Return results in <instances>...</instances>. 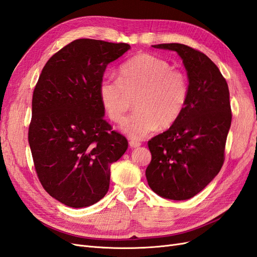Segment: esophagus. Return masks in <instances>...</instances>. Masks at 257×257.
I'll return each instance as SVG.
<instances>
[{"label":"esophagus","mask_w":257,"mask_h":257,"mask_svg":"<svg viewBox=\"0 0 257 257\" xmlns=\"http://www.w3.org/2000/svg\"><path fill=\"white\" fill-rule=\"evenodd\" d=\"M128 145H130V147H131V148H137V147L141 146L142 144L139 143V142H137V141H130Z\"/></svg>","instance_id":"obj_1"}]
</instances>
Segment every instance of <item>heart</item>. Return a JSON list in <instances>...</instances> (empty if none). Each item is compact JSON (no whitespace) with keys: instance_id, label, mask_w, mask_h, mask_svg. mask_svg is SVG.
Returning a JSON list of instances; mask_svg holds the SVG:
<instances>
[{"instance_id":"obj_1","label":"heart","mask_w":257,"mask_h":257,"mask_svg":"<svg viewBox=\"0 0 257 257\" xmlns=\"http://www.w3.org/2000/svg\"><path fill=\"white\" fill-rule=\"evenodd\" d=\"M100 103L109 118L121 123L135 98L136 111L123 124V131L141 139L159 126L168 127L180 118L189 98L185 74L149 53H138L120 67V77L99 83Z\"/></svg>"}]
</instances>
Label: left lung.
<instances>
[{
  "mask_svg": "<svg viewBox=\"0 0 257 257\" xmlns=\"http://www.w3.org/2000/svg\"><path fill=\"white\" fill-rule=\"evenodd\" d=\"M153 47L176 51L182 59L189 98L180 118L148 142L152 160L146 177L158 195L190 199L213 180L224 163L231 123L228 85L205 53L177 43Z\"/></svg>",
  "mask_w": 257,
  "mask_h": 257,
  "instance_id": "1",
  "label": "left lung"
}]
</instances>
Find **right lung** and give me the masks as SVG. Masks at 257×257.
<instances>
[{"instance_id":"right-lung-1","label":"right lung","mask_w":257,"mask_h":257,"mask_svg":"<svg viewBox=\"0 0 257 257\" xmlns=\"http://www.w3.org/2000/svg\"><path fill=\"white\" fill-rule=\"evenodd\" d=\"M124 43L81 38L48 60L35 85L29 144L37 177L50 196L89 207L109 189L110 166L128 143L104 119L98 87Z\"/></svg>"}]
</instances>
